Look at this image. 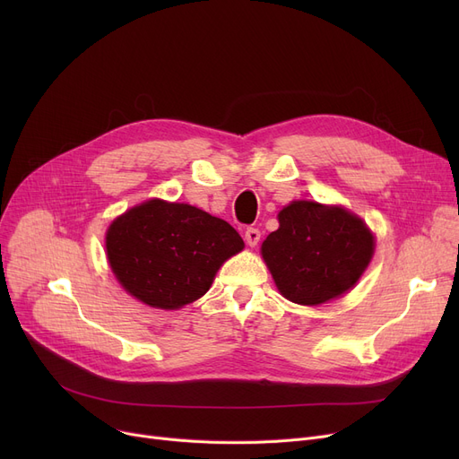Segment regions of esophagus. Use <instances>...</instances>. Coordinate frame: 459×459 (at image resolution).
<instances>
[{
	"mask_svg": "<svg viewBox=\"0 0 459 459\" xmlns=\"http://www.w3.org/2000/svg\"><path fill=\"white\" fill-rule=\"evenodd\" d=\"M246 242H247L251 247L258 246V242H260V230H258L256 227H249V229L246 230Z\"/></svg>",
	"mask_w": 459,
	"mask_h": 459,
	"instance_id": "esophagus-1",
	"label": "esophagus"
}]
</instances>
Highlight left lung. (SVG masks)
Listing matches in <instances>:
<instances>
[{
    "instance_id": "left-lung-1",
    "label": "left lung",
    "mask_w": 459,
    "mask_h": 459,
    "mask_svg": "<svg viewBox=\"0 0 459 459\" xmlns=\"http://www.w3.org/2000/svg\"><path fill=\"white\" fill-rule=\"evenodd\" d=\"M374 255V236L339 206L294 201L279 212V229L262 256L281 294L299 305L339 298L359 281Z\"/></svg>"
}]
</instances>
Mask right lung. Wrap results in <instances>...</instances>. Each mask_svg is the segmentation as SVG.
Returning <instances> with one entry per match:
<instances>
[{"instance_id": "obj_1", "label": "right lung", "mask_w": 459, "mask_h": 459, "mask_svg": "<svg viewBox=\"0 0 459 459\" xmlns=\"http://www.w3.org/2000/svg\"><path fill=\"white\" fill-rule=\"evenodd\" d=\"M106 249L126 292L151 307L180 308L208 292L221 264L244 249V239L195 206L152 199L117 217Z\"/></svg>"}]
</instances>
